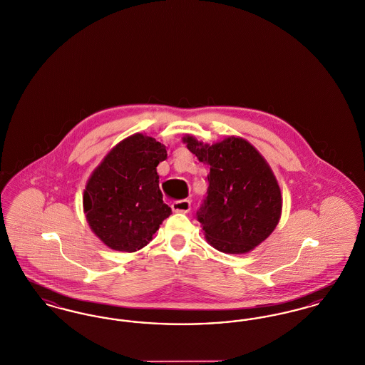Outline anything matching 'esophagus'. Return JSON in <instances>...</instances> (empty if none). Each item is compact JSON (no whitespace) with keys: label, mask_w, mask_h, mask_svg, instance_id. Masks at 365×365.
Returning a JSON list of instances; mask_svg holds the SVG:
<instances>
[{"label":"esophagus","mask_w":365,"mask_h":365,"mask_svg":"<svg viewBox=\"0 0 365 365\" xmlns=\"http://www.w3.org/2000/svg\"><path fill=\"white\" fill-rule=\"evenodd\" d=\"M171 208L174 212H180V213H187L191 209V202L189 200H180V201H175L171 205Z\"/></svg>","instance_id":"obj_1"}]
</instances>
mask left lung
Listing matches in <instances>:
<instances>
[{"label":"left lung","mask_w":365,"mask_h":365,"mask_svg":"<svg viewBox=\"0 0 365 365\" xmlns=\"http://www.w3.org/2000/svg\"><path fill=\"white\" fill-rule=\"evenodd\" d=\"M183 142L209 165L208 195L197 210L207 241L223 253L250 252L271 235L282 213L278 180L268 163L238 137L208 145L186 135Z\"/></svg>","instance_id":"8db88e82"}]
</instances>
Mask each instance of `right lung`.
<instances>
[{
	"mask_svg": "<svg viewBox=\"0 0 365 365\" xmlns=\"http://www.w3.org/2000/svg\"><path fill=\"white\" fill-rule=\"evenodd\" d=\"M165 158L163 143L134 134L119 142L88 178L83 192L87 223L110 249L137 252L171 215L156 168Z\"/></svg>",
	"mask_w": 365,
	"mask_h": 365,
	"instance_id": "obj_1",
	"label": "right lung"
}]
</instances>
